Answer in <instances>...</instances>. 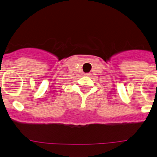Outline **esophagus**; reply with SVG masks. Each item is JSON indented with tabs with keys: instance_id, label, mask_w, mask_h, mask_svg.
Returning <instances> with one entry per match:
<instances>
[{
	"instance_id": "1",
	"label": "esophagus",
	"mask_w": 157,
	"mask_h": 157,
	"mask_svg": "<svg viewBox=\"0 0 157 157\" xmlns=\"http://www.w3.org/2000/svg\"><path fill=\"white\" fill-rule=\"evenodd\" d=\"M85 75H87V76L90 75V73H86V74H85Z\"/></svg>"
}]
</instances>
